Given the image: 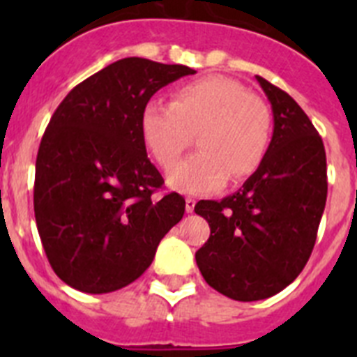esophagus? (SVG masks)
I'll return each mask as SVG.
<instances>
[{
	"label": "esophagus",
	"mask_w": 357,
	"mask_h": 357,
	"mask_svg": "<svg viewBox=\"0 0 357 357\" xmlns=\"http://www.w3.org/2000/svg\"><path fill=\"white\" fill-rule=\"evenodd\" d=\"M195 206H197V200H195V198H185V213H193Z\"/></svg>",
	"instance_id": "esophagus-1"
}]
</instances>
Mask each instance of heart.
<instances>
[{"instance_id": "1", "label": "heart", "mask_w": 357, "mask_h": 357, "mask_svg": "<svg viewBox=\"0 0 357 357\" xmlns=\"http://www.w3.org/2000/svg\"><path fill=\"white\" fill-rule=\"evenodd\" d=\"M139 130L151 157L169 168L199 134L198 153L175 164L166 182L189 195L214 193L225 182L247 181L272 143V112L239 82L207 77L173 91L172 103H144Z\"/></svg>"}]
</instances>
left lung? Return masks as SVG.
Returning <instances> with one entry per match:
<instances>
[{
    "label": "left lung",
    "instance_id": "1",
    "mask_svg": "<svg viewBox=\"0 0 357 357\" xmlns=\"http://www.w3.org/2000/svg\"><path fill=\"white\" fill-rule=\"evenodd\" d=\"M273 135L261 168L222 202L200 200L211 236L197 252L207 284L239 302L282 291L304 270L327 200L326 148L301 105L263 77Z\"/></svg>",
    "mask_w": 357,
    "mask_h": 357
}]
</instances>
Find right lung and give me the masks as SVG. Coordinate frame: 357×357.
<instances>
[{"label":"right lung","instance_id":"1","mask_svg":"<svg viewBox=\"0 0 357 357\" xmlns=\"http://www.w3.org/2000/svg\"><path fill=\"white\" fill-rule=\"evenodd\" d=\"M195 73L128 56L78 84L53 112L37 153L33 211L53 272L71 288L100 295L134 282L184 216L178 193L153 198L164 178L139 118L160 87Z\"/></svg>","mask_w":357,"mask_h":357}]
</instances>
